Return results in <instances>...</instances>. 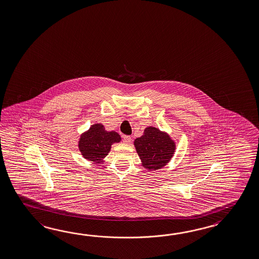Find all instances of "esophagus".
Listing matches in <instances>:
<instances>
[{"mask_svg":"<svg viewBox=\"0 0 259 259\" xmlns=\"http://www.w3.org/2000/svg\"><path fill=\"white\" fill-rule=\"evenodd\" d=\"M123 142H124L125 144H130V143L132 142V137L128 136V135H124V136H123Z\"/></svg>","mask_w":259,"mask_h":259,"instance_id":"34e87169","label":"esophagus"}]
</instances>
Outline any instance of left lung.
<instances>
[{
    "instance_id": "8db88e82",
    "label": "left lung",
    "mask_w": 259,
    "mask_h": 259,
    "mask_svg": "<svg viewBox=\"0 0 259 259\" xmlns=\"http://www.w3.org/2000/svg\"><path fill=\"white\" fill-rule=\"evenodd\" d=\"M134 145L143 166L150 170L164 167L175 150V143L168 135L153 126L146 127L144 135L134 141Z\"/></svg>"
}]
</instances>
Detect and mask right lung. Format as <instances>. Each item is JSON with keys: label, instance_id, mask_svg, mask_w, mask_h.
Listing matches in <instances>:
<instances>
[{"label": "right lung", "instance_id": "right-lung-1", "mask_svg": "<svg viewBox=\"0 0 259 259\" xmlns=\"http://www.w3.org/2000/svg\"><path fill=\"white\" fill-rule=\"evenodd\" d=\"M120 140L118 133L106 132L102 124H95L81 136L79 149L85 159L99 163L108 155L111 145Z\"/></svg>", "mask_w": 259, "mask_h": 259}]
</instances>
